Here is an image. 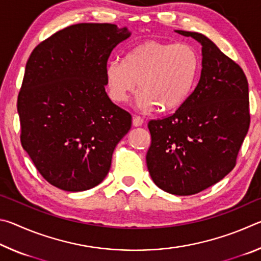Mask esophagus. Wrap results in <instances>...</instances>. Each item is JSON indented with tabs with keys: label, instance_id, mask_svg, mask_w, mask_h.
I'll list each match as a JSON object with an SVG mask.
<instances>
[{
	"label": "esophagus",
	"instance_id": "34e87169",
	"mask_svg": "<svg viewBox=\"0 0 261 261\" xmlns=\"http://www.w3.org/2000/svg\"><path fill=\"white\" fill-rule=\"evenodd\" d=\"M143 123L144 120L140 116H134V118H132V124H134V126H140Z\"/></svg>",
	"mask_w": 261,
	"mask_h": 261
}]
</instances>
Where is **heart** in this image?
I'll use <instances>...</instances> for the list:
<instances>
[{
	"mask_svg": "<svg viewBox=\"0 0 261 261\" xmlns=\"http://www.w3.org/2000/svg\"><path fill=\"white\" fill-rule=\"evenodd\" d=\"M199 69V55L192 46L148 39L132 47L123 62H110L105 81L115 102L125 103L139 83L137 105L141 110L159 106L170 112L191 95Z\"/></svg>",
	"mask_w": 261,
	"mask_h": 261,
	"instance_id": "heart-1",
	"label": "heart"
}]
</instances>
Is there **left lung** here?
I'll return each mask as SVG.
<instances>
[{
    "instance_id": "obj_1",
    "label": "left lung",
    "mask_w": 261,
    "mask_h": 261,
    "mask_svg": "<svg viewBox=\"0 0 261 261\" xmlns=\"http://www.w3.org/2000/svg\"><path fill=\"white\" fill-rule=\"evenodd\" d=\"M201 45L200 79L170 116L151 120L149 175L159 188L190 196L218 183L236 166L250 126L244 71L204 34L177 30Z\"/></svg>"
}]
</instances>
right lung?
Listing matches in <instances>:
<instances>
[{
	"mask_svg": "<svg viewBox=\"0 0 261 261\" xmlns=\"http://www.w3.org/2000/svg\"><path fill=\"white\" fill-rule=\"evenodd\" d=\"M130 37L115 24L82 23L34 48L26 63L17 110L21 146L48 183L64 191L100 184L131 115L106 93L110 54Z\"/></svg>",
	"mask_w": 261,
	"mask_h": 261,
	"instance_id": "obj_1",
	"label": "right lung"
}]
</instances>
